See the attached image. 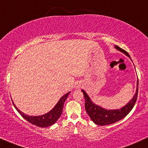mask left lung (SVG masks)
Masks as SVG:
<instances>
[{
  "label": "left lung",
  "mask_w": 148,
  "mask_h": 148,
  "mask_svg": "<svg viewBox=\"0 0 148 148\" xmlns=\"http://www.w3.org/2000/svg\"><path fill=\"white\" fill-rule=\"evenodd\" d=\"M115 48L119 50L120 51L124 53L126 56L130 58L128 53L125 51V50H123V49L120 48L118 46H115ZM138 81H137V88H136V93L134 95V97L132 98V99L127 104L125 105L124 107H123L121 109H118V110H108L99 107V106L94 104L91 101L88 95L86 93L85 91L82 90L84 94V97L85 98V109L87 114H88L91 119H92V121L95 123L99 125L112 124V123H114L122 119L130 112L133 107H134V104H135L138 96Z\"/></svg>",
  "instance_id": "left-lung-1"
}]
</instances>
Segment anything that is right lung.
Segmentation results:
<instances>
[{
  "mask_svg": "<svg viewBox=\"0 0 148 148\" xmlns=\"http://www.w3.org/2000/svg\"><path fill=\"white\" fill-rule=\"evenodd\" d=\"M70 92H68L64 95L58 101V103L56 104L53 108L52 109L50 112H49L47 114H43L41 116H29L27 114H25V113H23L21 111H20L16 107V106L14 105V103H13L15 108L17 110L18 112L20 113V114L23 116V117L26 119L27 121H29V123H32V124L36 125L38 127H49L50 125L54 124L58 119L60 118V116H61L62 112V109L64 104V102L66 99V98L68 97L69 94Z\"/></svg>",
  "mask_w": 148,
  "mask_h": 148,
  "instance_id": "add662e5",
  "label": "right lung"
}]
</instances>
